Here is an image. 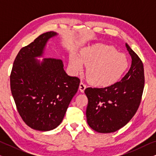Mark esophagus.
I'll use <instances>...</instances> for the list:
<instances>
[{"label":"esophagus","instance_id":"esophagus-1","mask_svg":"<svg viewBox=\"0 0 156 156\" xmlns=\"http://www.w3.org/2000/svg\"><path fill=\"white\" fill-rule=\"evenodd\" d=\"M86 87H87L86 84H84V82H81L80 84V90L81 92L84 93V91L85 90V89H86Z\"/></svg>","mask_w":156,"mask_h":156}]
</instances>
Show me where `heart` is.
<instances>
[{
    "mask_svg": "<svg viewBox=\"0 0 156 156\" xmlns=\"http://www.w3.org/2000/svg\"><path fill=\"white\" fill-rule=\"evenodd\" d=\"M87 66L89 82L98 87H108L120 79L129 67V61L124 53L118 52L114 47L94 44L83 48L80 57L75 54L69 58V65L75 73Z\"/></svg>",
    "mask_w": 156,
    "mask_h": 156,
    "instance_id": "b5f03b06",
    "label": "heart"
}]
</instances>
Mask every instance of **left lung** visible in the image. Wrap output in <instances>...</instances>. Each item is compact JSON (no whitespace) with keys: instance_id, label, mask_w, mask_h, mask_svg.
<instances>
[{"instance_id":"obj_1","label":"left lung","mask_w":156,"mask_h":156,"mask_svg":"<svg viewBox=\"0 0 156 156\" xmlns=\"http://www.w3.org/2000/svg\"><path fill=\"white\" fill-rule=\"evenodd\" d=\"M131 66L120 82L105 88L85 89L88 98L86 116L89 126L97 132L112 133L126 125L140 105L144 88V69L140 59L126 43Z\"/></svg>"}]
</instances>
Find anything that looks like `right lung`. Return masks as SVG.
Returning a JSON list of instances; mask_svg holds the SVG:
<instances>
[{
  "mask_svg": "<svg viewBox=\"0 0 156 156\" xmlns=\"http://www.w3.org/2000/svg\"><path fill=\"white\" fill-rule=\"evenodd\" d=\"M58 34H42L20 50L10 74V89L17 109L32 129L48 131L63 120L80 80L69 76L61 59L43 57L49 40Z\"/></svg>",
  "mask_w": 156,
  "mask_h": 156,
  "instance_id": "add662e5",
  "label": "right lung"
}]
</instances>
